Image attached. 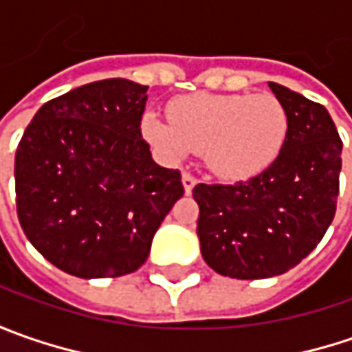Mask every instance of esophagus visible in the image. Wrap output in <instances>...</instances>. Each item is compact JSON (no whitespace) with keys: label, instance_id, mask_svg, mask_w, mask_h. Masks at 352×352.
I'll use <instances>...</instances> for the list:
<instances>
[{"label":"esophagus","instance_id":"1","mask_svg":"<svg viewBox=\"0 0 352 352\" xmlns=\"http://www.w3.org/2000/svg\"><path fill=\"white\" fill-rule=\"evenodd\" d=\"M182 184H184V190H186V194H190V192L194 190V186L197 184L196 176H192L190 172H184V174H182Z\"/></svg>","mask_w":352,"mask_h":352}]
</instances>
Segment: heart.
Returning a JSON list of instances; mask_svg holds the SVG:
<instances>
[{
  "label": "heart",
  "mask_w": 352,
  "mask_h": 352,
  "mask_svg": "<svg viewBox=\"0 0 352 352\" xmlns=\"http://www.w3.org/2000/svg\"><path fill=\"white\" fill-rule=\"evenodd\" d=\"M170 119L146 113L142 135L164 155L204 153L227 180L261 174L280 155L288 113L272 94H192L170 103Z\"/></svg>",
  "instance_id": "1"
}]
</instances>
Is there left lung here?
Wrapping results in <instances>:
<instances>
[{"label":"left lung","instance_id":"left-lung-1","mask_svg":"<svg viewBox=\"0 0 352 352\" xmlns=\"http://www.w3.org/2000/svg\"><path fill=\"white\" fill-rule=\"evenodd\" d=\"M268 86L288 113L276 160L247 182L194 188L201 256L236 280L288 272L318 247L337 210L343 142L329 111L280 84Z\"/></svg>","mask_w":352,"mask_h":352}]
</instances>
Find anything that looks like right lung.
Listing matches in <instances>:
<instances>
[{
    "mask_svg": "<svg viewBox=\"0 0 352 352\" xmlns=\"http://www.w3.org/2000/svg\"><path fill=\"white\" fill-rule=\"evenodd\" d=\"M148 86L91 82L47 102L15 155L17 215L48 263L78 278L141 268L156 229L184 196L141 135Z\"/></svg>",
    "mask_w": 352,
    "mask_h": 352,
    "instance_id": "1",
    "label": "right lung"
}]
</instances>
